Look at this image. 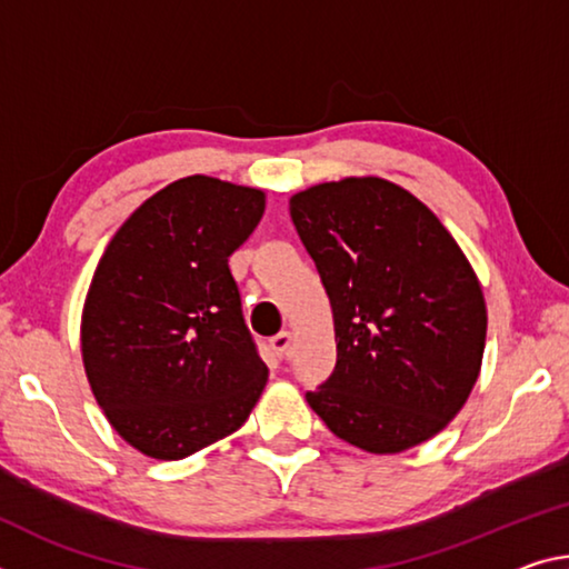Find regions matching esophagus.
<instances>
[{
	"instance_id": "1",
	"label": "esophagus",
	"mask_w": 569,
	"mask_h": 569,
	"mask_svg": "<svg viewBox=\"0 0 569 569\" xmlns=\"http://www.w3.org/2000/svg\"><path fill=\"white\" fill-rule=\"evenodd\" d=\"M291 333L288 331H278L276 337H270V349H273V355L278 359H283L288 355V347H291Z\"/></svg>"
}]
</instances>
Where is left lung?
I'll use <instances>...</instances> for the list:
<instances>
[{
    "mask_svg": "<svg viewBox=\"0 0 569 569\" xmlns=\"http://www.w3.org/2000/svg\"><path fill=\"white\" fill-rule=\"evenodd\" d=\"M288 207L337 337L333 375L306 392L311 410L367 453L426 443L481 372L489 317L466 252L418 197L382 177L313 184Z\"/></svg>",
    "mask_w": 569,
    "mask_h": 569,
    "instance_id": "1",
    "label": "left lung"
}]
</instances>
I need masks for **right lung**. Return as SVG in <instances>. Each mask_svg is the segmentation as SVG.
Here are the masks:
<instances>
[{
	"label": "right lung",
	"mask_w": 569,
	"mask_h": 569,
	"mask_svg": "<svg viewBox=\"0 0 569 569\" xmlns=\"http://www.w3.org/2000/svg\"><path fill=\"white\" fill-rule=\"evenodd\" d=\"M266 192L192 174L131 212L98 260L80 317L90 390L126 443L179 461L248 420L268 382L228 258Z\"/></svg>",
	"instance_id": "obj_1"
}]
</instances>
